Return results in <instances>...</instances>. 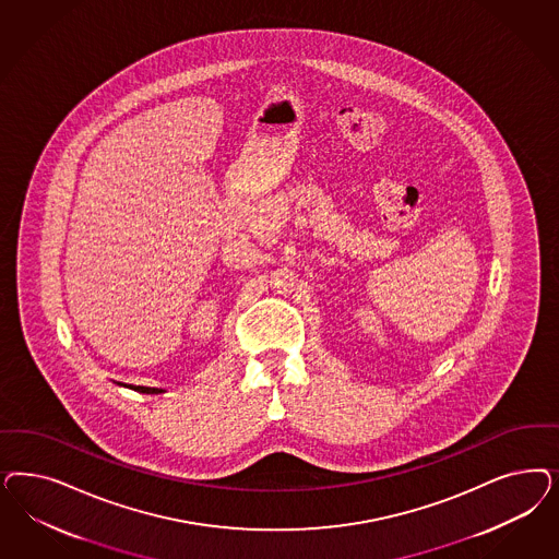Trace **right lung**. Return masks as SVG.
<instances>
[{"label":"right lung","instance_id":"obj_1","mask_svg":"<svg viewBox=\"0 0 559 559\" xmlns=\"http://www.w3.org/2000/svg\"><path fill=\"white\" fill-rule=\"evenodd\" d=\"M129 389L140 391V393H145V395H158V393H164L163 389H152V386H129Z\"/></svg>","mask_w":559,"mask_h":559}]
</instances>
